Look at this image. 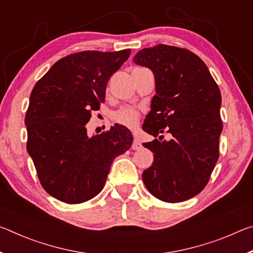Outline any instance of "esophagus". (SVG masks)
Instances as JSON below:
<instances>
[{
    "mask_svg": "<svg viewBox=\"0 0 253 253\" xmlns=\"http://www.w3.org/2000/svg\"><path fill=\"white\" fill-rule=\"evenodd\" d=\"M131 148L134 149V151H137V149L142 148V144H140L139 139L134 138V142H132V144H131Z\"/></svg>",
    "mask_w": 253,
    "mask_h": 253,
    "instance_id": "esophagus-1",
    "label": "esophagus"
}]
</instances>
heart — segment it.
Here are the masks:
<instances>
[{"mask_svg":"<svg viewBox=\"0 0 253 253\" xmlns=\"http://www.w3.org/2000/svg\"><path fill=\"white\" fill-rule=\"evenodd\" d=\"M113 119L124 126L134 127L139 122V113L131 107H123L116 113H114Z\"/></svg>","mask_w":253,"mask_h":253,"instance_id":"obj_1","label":"heart"}]
</instances>
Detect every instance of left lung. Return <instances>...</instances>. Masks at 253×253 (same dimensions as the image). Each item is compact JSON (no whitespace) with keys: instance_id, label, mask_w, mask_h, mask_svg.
<instances>
[{"instance_id":"left-lung-1","label":"left lung","mask_w":253,"mask_h":253,"mask_svg":"<svg viewBox=\"0 0 253 253\" xmlns=\"http://www.w3.org/2000/svg\"><path fill=\"white\" fill-rule=\"evenodd\" d=\"M138 66L155 77L156 93L143 129L157 137L168 130L170 140L144 143L154 161L143 173L145 186L158 200L178 203L198 195L219 158L222 132L221 92L208 67L187 49L157 44L138 51Z\"/></svg>"}]
</instances>
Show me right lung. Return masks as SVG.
I'll return each mask as SVG.
<instances>
[{
  "label": "right lung",
  "instance_id": "1",
  "mask_svg": "<svg viewBox=\"0 0 253 253\" xmlns=\"http://www.w3.org/2000/svg\"><path fill=\"white\" fill-rule=\"evenodd\" d=\"M130 50L83 51L60 59L34 85L25 115L27 149L42 187L62 202L78 204L104 188L111 163L130 148L132 135L116 125L89 137L91 111L105 101L111 76Z\"/></svg>",
  "mask_w": 253,
  "mask_h": 253
}]
</instances>
